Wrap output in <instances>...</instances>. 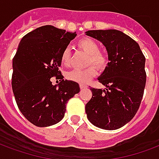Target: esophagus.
Instances as JSON below:
<instances>
[{
    "instance_id": "obj_1",
    "label": "esophagus",
    "mask_w": 159,
    "mask_h": 159,
    "mask_svg": "<svg viewBox=\"0 0 159 159\" xmlns=\"http://www.w3.org/2000/svg\"><path fill=\"white\" fill-rule=\"evenodd\" d=\"M86 88H87V86H86V85H83V84H81V85H80V89H86Z\"/></svg>"
}]
</instances>
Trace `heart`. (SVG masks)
<instances>
[{
	"label": "heart",
	"mask_w": 159,
	"mask_h": 159,
	"mask_svg": "<svg viewBox=\"0 0 159 159\" xmlns=\"http://www.w3.org/2000/svg\"><path fill=\"white\" fill-rule=\"evenodd\" d=\"M78 46L89 55V65H94L99 69H103L107 66L109 59L106 54L99 51L98 43L93 39L83 38L78 41ZM61 62L63 66H68L70 63V51L68 48L63 50L61 55ZM93 66L86 69H74L66 73L67 79L73 81L80 84L89 83L97 74V70Z\"/></svg>",
	"instance_id": "b5f03b06"
}]
</instances>
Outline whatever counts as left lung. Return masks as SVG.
<instances>
[{"mask_svg": "<svg viewBox=\"0 0 159 159\" xmlns=\"http://www.w3.org/2000/svg\"><path fill=\"white\" fill-rule=\"evenodd\" d=\"M108 51V66L98 82L105 89L91 88L86 104L89 120L101 129L116 130L130 121L139 109L146 85L145 56L136 41L116 29L89 30Z\"/></svg>", "mask_w": 159, "mask_h": 159, "instance_id": "left-lung-1", "label": "left lung"}]
</instances>
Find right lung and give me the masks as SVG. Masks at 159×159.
<instances>
[{
	"label": "right lung",
	"instance_id": "1",
	"mask_svg": "<svg viewBox=\"0 0 159 159\" xmlns=\"http://www.w3.org/2000/svg\"><path fill=\"white\" fill-rule=\"evenodd\" d=\"M76 36V32L46 25L20 41L12 61L11 88L21 113L36 126L46 127L61 121L68 100L79 93V84L64 80L59 70L61 52ZM53 76L61 83L53 85Z\"/></svg>",
	"mask_w": 159,
	"mask_h": 159
}]
</instances>
